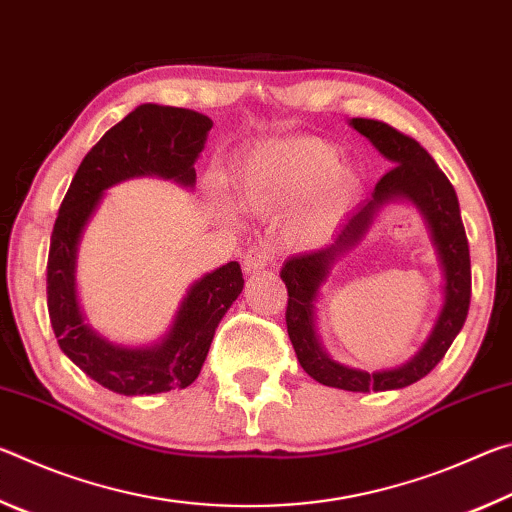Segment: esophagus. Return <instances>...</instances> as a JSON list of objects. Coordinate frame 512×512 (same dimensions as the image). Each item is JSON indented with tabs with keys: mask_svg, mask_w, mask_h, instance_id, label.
I'll list each match as a JSON object with an SVG mask.
<instances>
[{
	"mask_svg": "<svg viewBox=\"0 0 512 512\" xmlns=\"http://www.w3.org/2000/svg\"><path fill=\"white\" fill-rule=\"evenodd\" d=\"M271 264V253L264 246H255L250 248L248 253L244 255V273H259Z\"/></svg>",
	"mask_w": 512,
	"mask_h": 512,
	"instance_id": "esophagus-1",
	"label": "esophagus"
}]
</instances>
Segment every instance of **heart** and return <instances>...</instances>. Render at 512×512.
Returning a JSON list of instances; mask_svg holds the SVG:
<instances>
[{
    "instance_id": "1",
    "label": "heart",
    "mask_w": 512,
    "mask_h": 512,
    "mask_svg": "<svg viewBox=\"0 0 512 512\" xmlns=\"http://www.w3.org/2000/svg\"><path fill=\"white\" fill-rule=\"evenodd\" d=\"M230 183L246 212L266 214L293 207L284 237L296 248H314L332 235L357 198L361 176L339 162L332 142L311 135L266 140L232 167Z\"/></svg>"
}]
</instances>
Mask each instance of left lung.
<instances>
[{
  "instance_id": "left-lung-1",
  "label": "left lung",
  "mask_w": 512,
  "mask_h": 512,
  "mask_svg": "<svg viewBox=\"0 0 512 512\" xmlns=\"http://www.w3.org/2000/svg\"><path fill=\"white\" fill-rule=\"evenodd\" d=\"M350 126L395 167L379 180L370 198L345 219L332 244L284 262L280 277L289 291L287 332L302 370L318 384L352 393L397 391L429 375L463 329L472 293L470 248L454 187L431 155L413 137L395 131L384 121L357 117L350 119ZM395 202L413 204L428 225L444 273V305L430 336L409 362L368 373L328 357L317 334V300L333 266L367 236L380 212Z\"/></svg>"
}]
</instances>
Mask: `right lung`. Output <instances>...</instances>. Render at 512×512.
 I'll list each match as a JSON object with an SVG mask.
<instances>
[{"label": "right lung", "instance_id": "1", "mask_svg": "<svg viewBox=\"0 0 512 512\" xmlns=\"http://www.w3.org/2000/svg\"><path fill=\"white\" fill-rule=\"evenodd\" d=\"M210 131L212 119L201 112L142 103L92 146L60 205L47 262L49 320L60 350L112 393L155 395L194 384L216 327L244 289L237 262L205 273L189 284L167 332L146 345L108 341L92 329L76 289L83 232L108 189L146 176L194 189V164Z\"/></svg>", "mask_w": 512, "mask_h": 512}]
</instances>
